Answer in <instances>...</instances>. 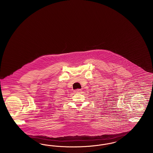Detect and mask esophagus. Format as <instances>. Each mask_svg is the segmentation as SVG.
<instances>
[{"label": "esophagus", "mask_w": 153, "mask_h": 153, "mask_svg": "<svg viewBox=\"0 0 153 153\" xmlns=\"http://www.w3.org/2000/svg\"><path fill=\"white\" fill-rule=\"evenodd\" d=\"M81 91H82V90L80 89H76V90L74 91V92L75 93H81Z\"/></svg>", "instance_id": "obj_1"}]
</instances>
